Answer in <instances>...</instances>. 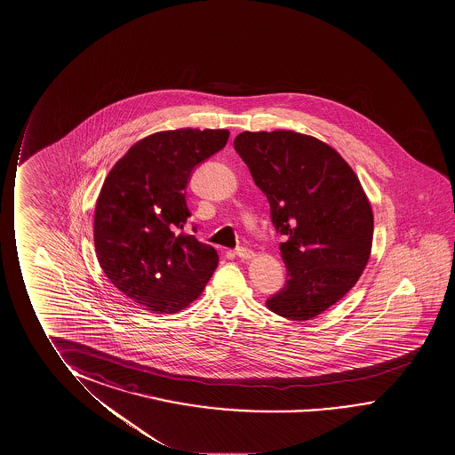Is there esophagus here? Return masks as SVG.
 I'll return each instance as SVG.
<instances>
[{
    "instance_id": "1",
    "label": "esophagus",
    "mask_w": 455,
    "mask_h": 455,
    "mask_svg": "<svg viewBox=\"0 0 455 455\" xmlns=\"http://www.w3.org/2000/svg\"><path fill=\"white\" fill-rule=\"evenodd\" d=\"M235 254H237L238 258L242 259H251L254 256V252L250 250V248H246V246H238L235 248Z\"/></svg>"
}]
</instances>
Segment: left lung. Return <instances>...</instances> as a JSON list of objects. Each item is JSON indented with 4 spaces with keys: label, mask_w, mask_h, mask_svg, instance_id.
<instances>
[{
    "label": "left lung",
    "mask_w": 455,
    "mask_h": 455,
    "mask_svg": "<svg viewBox=\"0 0 455 455\" xmlns=\"http://www.w3.org/2000/svg\"><path fill=\"white\" fill-rule=\"evenodd\" d=\"M234 148L270 204L287 268L270 311L309 320L356 284L372 248L373 215L346 160L314 136L289 130L243 132Z\"/></svg>",
    "instance_id": "left-lung-1"
}]
</instances>
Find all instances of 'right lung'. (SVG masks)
<instances>
[{"label":"right lung","mask_w":455,"mask_h":455,"mask_svg":"<svg viewBox=\"0 0 455 455\" xmlns=\"http://www.w3.org/2000/svg\"><path fill=\"white\" fill-rule=\"evenodd\" d=\"M228 140V130L158 132L132 146L103 182L94 217L99 264L148 311L187 307L217 268L211 244L179 231L191 217L185 195L193 171Z\"/></svg>","instance_id":"right-lung-1"}]
</instances>
